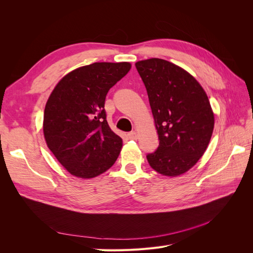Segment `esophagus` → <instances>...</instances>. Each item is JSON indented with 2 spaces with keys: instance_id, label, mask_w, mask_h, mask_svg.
I'll use <instances>...</instances> for the list:
<instances>
[{
  "instance_id": "1",
  "label": "esophagus",
  "mask_w": 253,
  "mask_h": 253,
  "mask_svg": "<svg viewBox=\"0 0 253 253\" xmlns=\"http://www.w3.org/2000/svg\"><path fill=\"white\" fill-rule=\"evenodd\" d=\"M127 137L129 139H133V140H136L137 138H138V135H137V133L136 132H134V131H132V132H129L128 134H127Z\"/></svg>"
}]
</instances>
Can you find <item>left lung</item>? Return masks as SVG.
Returning a JSON list of instances; mask_svg holds the SVG:
<instances>
[{"label": "left lung", "mask_w": 253, "mask_h": 253, "mask_svg": "<svg viewBox=\"0 0 253 253\" xmlns=\"http://www.w3.org/2000/svg\"><path fill=\"white\" fill-rule=\"evenodd\" d=\"M154 116L159 145L147 159L156 172L177 176L191 169L211 139L214 115L204 88L181 67L158 58L136 64Z\"/></svg>", "instance_id": "1"}]
</instances>
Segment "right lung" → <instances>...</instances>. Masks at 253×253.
<instances>
[{"instance_id":"1","label":"right lung","mask_w":253,"mask_h":253,"mask_svg":"<svg viewBox=\"0 0 253 253\" xmlns=\"http://www.w3.org/2000/svg\"><path fill=\"white\" fill-rule=\"evenodd\" d=\"M131 70L128 62H96L60 80L45 105L47 147L71 174L91 178L118 158L122 139L110 128L104 110L112 86Z\"/></svg>"}]
</instances>
